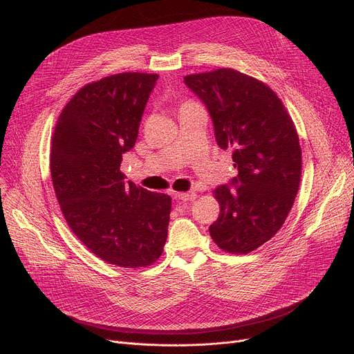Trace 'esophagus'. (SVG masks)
<instances>
[{"mask_svg":"<svg viewBox=\"0 0 354 354\" xmlns=\"http://www.w3.org/2000/svg\"><path fill=\"white\" fill-rule=\"evenodd\" d=\"M177 198H178V200H183V201H194V200L197 198V194L193 193V192L178 193V194H177Z\"/></svg>","mask_w":354,"mask_h":354,"instance_id":"1","label":"esophagus"}]
</instances>
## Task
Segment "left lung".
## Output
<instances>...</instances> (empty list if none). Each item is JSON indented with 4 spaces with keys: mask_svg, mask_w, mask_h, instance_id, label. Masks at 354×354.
I'll use <instances>...</instances> for the list:
<instances>
[{
    "mask_svg": "<svg viewBox=\"0 0 354 354\" xmlns=\"http://www.w3.org/2000/svg\"><path fill=\"white\" fill-rule=\"evenodd\" d=\"M207 106L238 177L216 187L220 215L208 231L230 254H250L283 225L302 174L299 136L282 100L261 80L231 68L184 76ZM237 185L235 186L234 184Z\"/></svg>",
    "mask_w": 354,
    "mask_h": 354,
    "instance_id": "8db88e82",
    "label": "left lung"
}]
</instances>
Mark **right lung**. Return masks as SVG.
Here are the masks:
<instances>
[{
  "label": "right lung",
  "mask_w": 354,
  "mask_h": 354,
  "mask_svg": "<svg viewBox=\"0 0 354 354\" xmlns=\"http://www.w3.org/2000/svg\"><path fill=\"white\" fill-rule=\"evenodd\" d=\"M157 79L123 72L85 85L52 136L50 176L69 228L92 254L120 268L153 265L167 239L171 197L126 183L120 171Z\"/></svg>",
  "instance_id": "add662e5"
}]
</instances>
